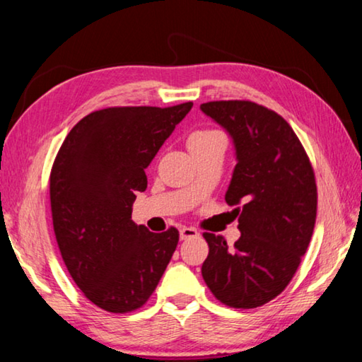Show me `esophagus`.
Wrapping results in <instances>:
<instances>
[{
	"mask_svg": "<svg viewBox=\"0 0 362 362\" xmlns=\"http://www.w3.org/2000/svg\"><path fill=\"white\" fill-rule=\"evenodd\" d=\"M198 230L197 228H193V227H182L180 228V238L182 240H188V238H194V237H198Z\"/></svg>",
	"mask_w": 362,
	"mask_h": 362,
	"instance_id": "1",
	"label": "esophagus"
}]
</instances>
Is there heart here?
Returning a JSON list of instances; mask_svg holds the SVG:
<instances>
[{"label": "heart", "instance_id": "obj_1", "mask_svg": "<svg viewBox=\"0 0 362 362\" xmlns=\"http://www.w3.org/2000/svg\"><path fill=\"white\" fill-rule=\"evenodd\" d=\"M216 134H219V132H216V130H198V132H194V134L190 135V139H188V143L206 140V139H209V136L216 135Z\"/></svg>", "mask_w": 362, "mask_h": 362}]
</instances>
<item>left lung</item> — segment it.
<instances>
[{
  "label": "left lung",
  "instance_id": "obj_1",
  "mask_svg": "<svg viewBox=\"0 0 362 362\" xmlns=\"http://www.w3.org/2000/svg\"><path fill=\"white\" fill-rule=\"evenodd\" d=\"M237 151L226 202L242 232L233 246L204 232L209 255L206 285L226 306L253 309L279 296L293 279L311 242L317 187L308 154L293 129L272 109L246 100L203 103Z\"/></svg>",
  "mask_w": 362,
  "mask_h": 362
}]
</instances>
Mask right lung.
Here are the masks:
<instances>
[{"label":"right lung","mask_w":362,"mask_h":362,"mask_svg":"<svg viewBox=\"0 0 362 362\" xmlns=\"http://www.w3.org/2000/svg\"><path fill=\"white\" fill-rule=\"evenodd\" d=\"M192 106L100 109L74 125L56 154L49 175L56 242L74 282L107 313L145 305L179 243L175 227L153 233L136 226L132 204L146 190L145 169Z\"/></svg>","instance_id":"add662e5"}]
</instances>
